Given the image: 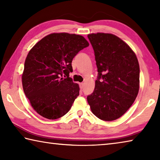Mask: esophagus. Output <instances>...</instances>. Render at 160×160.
I'll return each instance as SVG.
<instances>
[{
  "instance_id": "obj_1",
  "label": "esophagus",
  "mask_w": 160,
  "mask_h": 160,
  "mask_svg": "<svg viewBox=\"0 0 160 160\" xmlns=\"http://www.w3.org/2000/svg\"><path fill=\"white\" fill-rule=\"evenodd\" d=\"M79 86H80V88L82 90V89H83V88H84V83L83 82L79 83Z\"/></svg>"
}]
</instances>
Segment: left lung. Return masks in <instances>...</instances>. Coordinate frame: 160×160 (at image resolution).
I'll use <instances>...</instances> for the list:
<instances>
[{
    "label": "left lung",
    "mask_w": 160,
    "mask_h": 160,
    "mask_svg": "<svg viewBox=\"0 0 160 160\" xmlns=\"http://www.w3.org/2000/svg\"><path fill=\"white\" fill-rule=\"evenodd\" d=\"M97 67L93 92L87 97L92 112L103 121L120 118L139 91L140 67L135 53L112 34H88Z\"/></svg>",
    "instance_id": "obj_1"
}]
</instances>
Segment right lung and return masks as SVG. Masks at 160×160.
I'll return each mask as SVG.
<instances>
[{
    "label": "right lung",
    "instance_id": "add662e5",
    "mask_svg": "<svg viewBox=\"0 0 160 160\" xmlns=\"http://www.w3.org/2000/svg\"><path fill=\"white\" fill-rule=\"evenodd\" d=\"M89 43L82 36L48 34L29 51L22 87L33 109L43 117L57 119L69 112L79 95V85L69 77L72 61Z\"/></svg>",
    "mask_w": 160,
    "mask_h": 160
}]
</instances>
